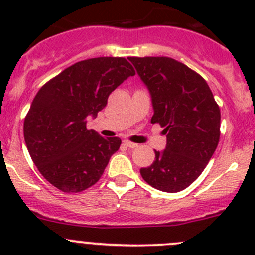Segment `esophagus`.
<instances>
[{
	"instance_id": "34e87169",
	"label": "esophagus",
	"mask_w": 255,
	"mask_h": 255,
	"mask_svg": "<svg viewBox=\"0 0 255 255\" xmlns=\"http://www.w3.org/2000/svg\"><path fill=\"white\" fill-rule=\"evenodd\" d=\"M123 143H125V145H126V146H128V148H132V149L137 148V146H138V144L129 142V140H125V142H123Z\"/></svg>"
}]
</instances>
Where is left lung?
Wrapping results in <instances>:
<instances>
[{"mask_svg":"<svg viewBox=\"0 0 255 255\" xmlns=\"http://www.w3.org/2000/svg\"><path fill=\"white\" fill-rule=\"evenodd\" d=\"M148 87L154 115L166 134V146L155 160L140 169L154 189L179 192L206 168L220 140L221 112L207 82L196 71L166 56H130Z\"/></svg>","mask_w":255,"mask_h":255,"instance_id":"8db88e82","label":"left lung"}]
</instances>
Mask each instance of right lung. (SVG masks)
Instances as JSON below:
<instances>
[{"label":"right lung","mask_w":255,"mask_h":255,"mask_svg":"<svg viewBox=\"0 0 255 255\" xmlns=\"http://www.w3.org/2000/svg\"><path fill=\"white\" fill-rule=\"evenodd\" d=\"M135 75L125 58L79 61L49 80L24 118V140L39 173L56 189L78 194L96 184L121 139L86 128L107 105L110 94Z\"/></svg>","instance_id":"1"}]
</instances>
